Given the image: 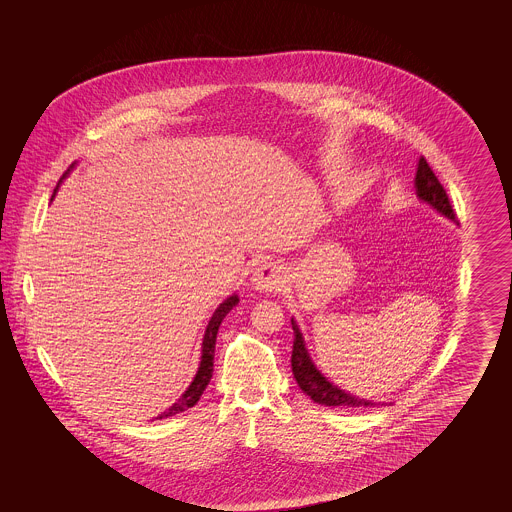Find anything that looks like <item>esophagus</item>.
<instances>
[{
	"instance_id": "obj_1",
	"label": "esophagus",
	"mask_w": 512,
	"mask_h": 512,
	"mask_svg": "<svg viewBox=\"0 0 512 512\" xmlns=\"http://www.w3.org/2000/svg\"><path fill=\"white\" fill-rule=\"evenodd\" d=\"M286 282L284 267L278 263H263L255 268L251 276V284L259 292H278Z\"/></svg>"
}]
</instances>
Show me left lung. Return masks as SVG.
I'll return each instance as SVG.
<instances>
[{
  "label": "left lung",
  "instance_id": "1",
  "mask_svg": "<svg viewBox=\"0 0 512 512\" xmlns=\"http://www.w3.org/2000/svg\"><path fill=\"white\" fill-rule=\"evenodd\" d=\"M414 186H416V195L426 201L428 205H432L438 213L443 217L457 222V217L453 213V207L449 203L447 192L443 190V186L439 184L438 178L434 171L430 169L428 161L424 157L418 159V169H416V178H414ZM293 328V351H292V372L297 386L301 388L303 393H307L315 403L324 405V407H347V409H368V407H380L386 403H374V401H366L359 399L345 390H340L338 386H334L320 370L315 363L311 361L303 336L292 318Z\"/></svg>",
  "mask_w": 512,
  "mask_h": 512
}]
</instances>
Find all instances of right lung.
<instances>
[{
  "instance_id": "1",
  "label": "right lung",
  "mask_w": 512,
  "mask_h": 512,
  "mask_svg": "<svg viewBox=\"0 0 512 512\" xmlns=\"http://www.w3.org/2000/svg\"><path fill=\"white\" fill-rule=\"evenodd\" d=\"M67 174V172H65ZM65 178V176H63ZM61 178V180H63ZM59 180V182H61ZM57 188H59V184H57ZM57 188L53 190V195L51 197H55L57 194ZM238 295L234 293V295H230L226 301H222L219 305V309L215 311V315L211 317L209 320V324H207V330H205V336H203V347H201V363H199V368H197V374H195L194 382L190 384V388L184 391V395L169 407L165 413L159 414L157 418H169V416H174V414L182 413V411H188L190 407H194L195 403L199 401V397H201V393L205 391L207 388V384L211 382V378H213V361H215V343H217V334H219V326L220 322H222V318L226 317L236 305H238Z\"/></svg>"
}]
</instances>
